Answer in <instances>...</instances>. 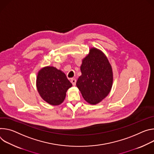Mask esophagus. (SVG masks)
<instances>
[{"instance_id":"esophagus-1","label":"esophagus","mask_w":154,"mask_h":154,"mask_svg":"<svg viewBox=\"0 0 154 154\" xmlns=\"http://www.w3.org/2000/svg\"><path fill=\"white\" fill-rule=\"evenodd\" d=\"M71 82L72 83V84L73 85V86H75V85L76 84V79L75 78H72Z\"/></svg>"}]
</instances>
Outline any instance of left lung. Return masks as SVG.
<instances>
[{"instance_id":"8db88e82","label":"left lung","mask_w":154,"mask_h":154,"mask_svg":"<svg viewBox=\"0 0 154 154\" xmlns=\"http://www.w3.org/2000/svg\"><path fill=\"white\" fill-rule=\"evenodd\" d=\"M82 75L76 86L84 100L95 105L109 93L112 84L111 66L105 54L96 48H92L81 66Z\"/></svg>"}]
</instances>
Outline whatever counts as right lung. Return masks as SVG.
<instances>
[{
    "mask_svg": "<svg viewBox=\"0 0 154 154\" xmlns=\"http://www.w3.org/2000/svg\"><path fill=\"white\" fill-rule=\"evenodd\" d=\"M72 86L65 75L53 66L45 67L38 73L37 87L42 98L52 105L63 101L67 90Z\"/></svg>",
    "mask_w": 154,
    "mask_h": 154,
    "instance_id": "right-lung-1",
    "label": "right lung"
}]
</instances>
